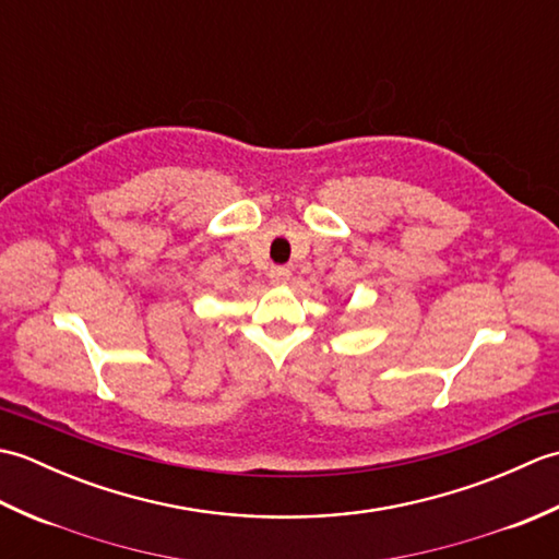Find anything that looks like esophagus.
Returning a JSON list of instances; mask_svg holds the SVG:
<instances>
[{
  "mask_svg": "<svg viewBox=\"0 0 559 559\" xmlns=\"http://www.w3.org/2000/svg\"><path fill=\"white\" fill-rule=\"evenodd\" d=\"M290 276H293V273H290L288 266H273V269L269 271L271 283H288Z\"/></svg>",
  "mask_w": 559,
  "mask_h": 559,
  "instance_id": "34e87169",
  "label": "esophagus"
}]
</instances>
